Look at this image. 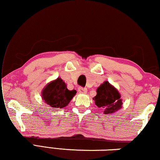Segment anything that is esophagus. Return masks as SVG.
<instances>
[{
  "label": "esophagus",
  "mask_w": 160,
  "mask_h": 160,
  "mask_svg": "<svg viewBox=\"0 0 160 160\" xmlns=\"http://www.w3.org/2000/svg\"><path fill=\"white\" fill-rule=\"evenodd\" d=\"M78 92H79V93L80 94H85L87 93V92H88V89L85 88H82V87H79V88H78Z\"/></svg>",
  "instance_id": "34e87169"
}]
</instances>
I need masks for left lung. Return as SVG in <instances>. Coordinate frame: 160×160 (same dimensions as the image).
<instances>
[{
	"label": "left lung",
	"instance_id": "left-lung-1",
	"mask_svg": "<svg viewBox=\"0 0 160 160\" xmlns=\"http://www.w3.org/2000/svg\"><path fill=\"white\" fill-rule=\"evenodd\" d=\"M93 99L97 107L104 109L105 114L114 113L122 107L120 94L108 81H105L97 88V95Z\"/></svg>",
	"mask_w": 160,
	"mask_h": 160
}]
</instances>
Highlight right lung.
Here are the masks:
<instances>
[{
    "mask_svg": "<svg viewBox=\"0 0 160 160\" xmlns=\"http://www.w3.org/2000/svg\"><path fill=\"white\" fill-rule=\"evenodd\" d=\"M76 91L68 90L66 83L61 78L48 84L42 91V99L48 105L53 108H63L66 107Z\"/></svg>",
    "mask_w": 160,
    "mask_h": 160,
    "instance_id": "obj_1",
    "label": "right lung"
}]
</instances>
